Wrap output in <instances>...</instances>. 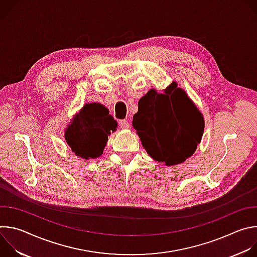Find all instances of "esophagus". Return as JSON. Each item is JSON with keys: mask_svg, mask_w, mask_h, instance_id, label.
<instances>
[{"mask_svg": "<svg viewBox=\"0 0 257 257\" xmlns=\"http://www.w3.org/2000/svg\"><path fill=\"white\" fill-rule=\"evenodd\" d=\"M119 124H120V127L123 128V129H129L130 128V124L127 120H121L119 122Z\"/></svg>", "mask_w": 257, "mask_h": 257, "instance_id": "esophagus-1", "label": "esophagus"}]
</instances>
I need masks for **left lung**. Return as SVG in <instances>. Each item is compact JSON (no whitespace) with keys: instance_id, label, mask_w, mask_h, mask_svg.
Returning <instances> with one entry per match:
<instances>
[{"instance_id":"left-lung-1","label":"left lung","mask_w":257,"mask_h":257,"mask_svg":"<svg viewBox=\"0 0 257 257\" xmlns=\"http://www.w3.org/2000/svg\"><path fill=\"white\" fill-rule=\"evenodd\" d=\"M132 125L150 157L171 167L195 153L204 118L186 91L173 81L163 93L153 88L139 99Z\"/></svg>"}]
</instances>
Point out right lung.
Returning a JSON list of instances; mask_svg holds the SVG:
<instances>
[{"label":"right lung","mask_w":257,"mask_h":257,"mask_svg":"<svg viewBox=\"0 0 257 257\" xmlns=\"http://www.w3.org/2000/svg\"><path fill=\"white\" fill-rule=\"evenodd\" d=\"M118 123L108 109L99 102L85 103L65 129V140L72 153L83 159L99 158L108 135L117 130Z\"/></svg>","instance_id":"1"}]
</instances>
